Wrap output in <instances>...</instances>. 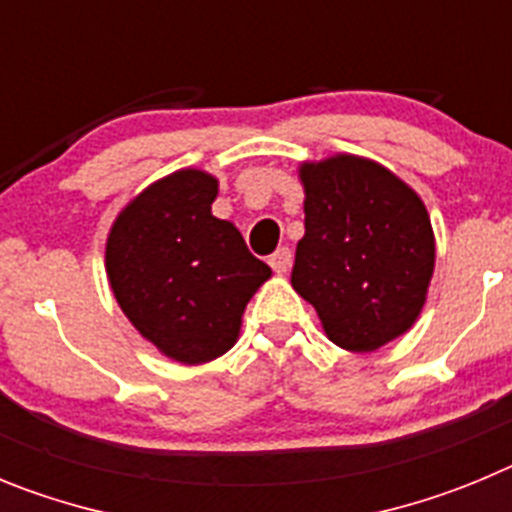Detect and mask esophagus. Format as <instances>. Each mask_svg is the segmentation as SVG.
<instances>
[{"label":"esophagus","mask_w":512,"mask_h":512,"mask_svg":"<svg viewBox=\"0 0 512 512\" xmlns=\"http://www.w3.org/2000/svg\"><path fill=\"white\" fill-rule=\"evenodd\" d=\"M290 265H293V255H290L288 247H280L270 255V267H273L275 273H288Z\"/></svg>","instance_id":"34e87169"}]
</instances>
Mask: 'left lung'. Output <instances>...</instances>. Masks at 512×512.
I'll return each instance as SVG.
<instances>
[{"mask_svg":"<svg viewBox=\"0 0 512 512\" xmlns=\"http://www.w3.org/2000/svg\"><path fill=\"white\" fill-rule=\"evenodd\" d=\"M306 234L290 283L326 336L375 352L416 324L434 275L436 242L421 196L380 163L334 155L301 170Z\"/></svg>","mask_w":512,"mask_h":512,"instance_id":"left-lung-1","label":"left lung"}]
</instances>
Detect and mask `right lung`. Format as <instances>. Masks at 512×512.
I'll use <instances>...</instances> for the list:
<instances>
[{
    "instance_id": "1",
    "label": "right lung",
    "mask_w": 512,
    "mask_h": 512,
    "mask_svg": "<svg viewBox=\"0 0 512 512\" xmlns=\"http://www.w3.org/2000/svg\"><path fill=\"white\" fill-rule=\"evenodd\" d=\"M219 181L183 168L114 219L107 278L119 308L165 357L204 365L234 347L242 313L273 270L232 222L211 214Z\"/></svg>"
}]
</instances>
